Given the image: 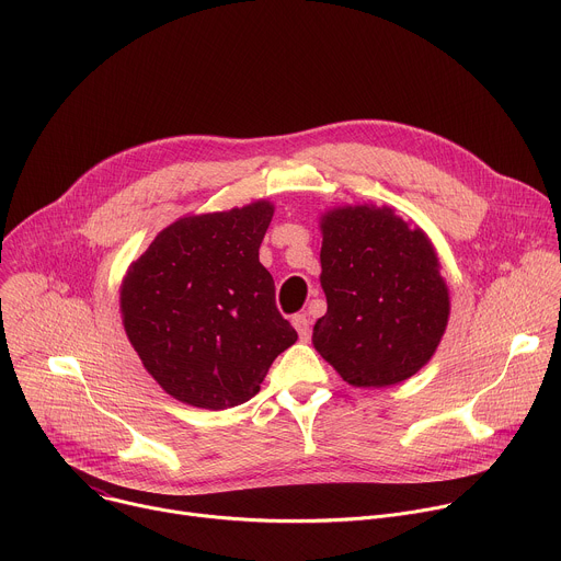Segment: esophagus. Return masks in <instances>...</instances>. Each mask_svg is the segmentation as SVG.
<instances>
[{
	"mask_svg": "<svg viewBox=\"0 0 561 561\" xmlns=\"http://www.w3.org/2000/svg\"><path fill=\"white\" fill-rule=\"evenodd\" d=\"M293 327H295V331H297L301 342L310 340V319H308L306 312H299V314L293 317Z\"/></svg>",
	"mask_w": 561,
	"mask_h": 561,
	"instance_id": "obj_1",
	"label": "esophagus"
}]
</instances>
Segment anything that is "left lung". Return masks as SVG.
<instances>
[{"label": "left lung", "mask_w": 561, "mask_h": 561, "mask_svg": "<svg viewBox=\"0 0 561 561\" xmlns=\"http://www.w3.org/2000/svg\"><path fill=\"white\" fill-rule=\"evenodd\" d=\"M319 228L329 310L314 322V351L357 388L413 377L435 355L450 314L428 234L373 204L331 208Z\"/></svg>", "instance_id": "left-lung-1"}]
</instances>
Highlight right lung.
Here are the masks:
<instances>
[{
    "label": "right lung",
    "instance_id": "right-lung-1",
    "mask_svg": "<svg viewBox=\"0 0 561 561\" xmlns=\"http://www.w3.org/2000/svg\"><path fill=\"white\" fill-rule=\"evenodd\" d=\"M273 213L257 199L180 217L128 266L119 288L124 331L152 379L188 407L249 402L275 357L297 342L260 264Z\"/></svg>",
    "mask_w": 561,
    "mask_h": 561
}]
</instances>
